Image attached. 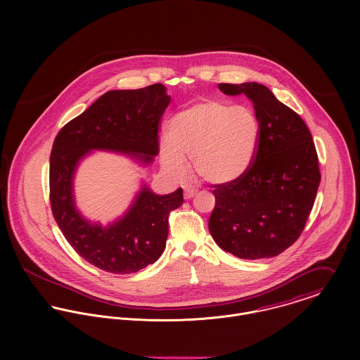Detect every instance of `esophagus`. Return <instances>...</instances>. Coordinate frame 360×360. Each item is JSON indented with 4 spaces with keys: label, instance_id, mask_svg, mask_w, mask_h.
<instances>
[{
    "label": "esophagus",
    "instance_id": "obj_1",
    "mask_svg": "<svg viewBox=\"0 0 360 360\" xmlns=\"http://www.w3.org/2000/svg\"><path fill=\"white\" fill-rule=\"evenodd\" d=\"M197 194V190L193 186H184V198L186 200H191L194 195Z\"/></svg>",
    "mask_w": 360,
    "mask_h": 360
}]
</instances>
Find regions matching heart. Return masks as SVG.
Listing matches in <instances>:
<instances>
[{
  "label": "heart",
  "mask_w": 360,
  "mask_h": 360,
  "mask_svg": "<svg viewBox=\"0 0 360 360\" xmlns=\"http://www.w3.org/2000/svg\"><path fill=\"white\" fill-rule=\"evenodd\" d=\"M260 126L255 113L244 106L204 100L177 112L169 122V137L159 139L162 166L173 176L187 170L212 184L241 179L257 156Z\"/></svg>",
  "instance_id": "b5f03b06"
}]
</instances>
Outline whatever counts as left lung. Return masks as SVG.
Returning <instances> with one entry per match:
<instances>
[{"mask_svg":"<svg viewBox=\"0 0 360 360\" xmlns=\"http://www.w3.org/2000/svg\"><path fill=\"white\" fill-rule=\"evenodd\" d=\"M227 96H247L260 126L257 156L237 181L213 186L209 231L241 259L277 257L305 229L320 184L319 158L308 126L263 84H219Z\"/></svg>","mask_w":360,"mask_h":360,"instance_id":"left-lung-1","label":"left lung"}]
</instances>
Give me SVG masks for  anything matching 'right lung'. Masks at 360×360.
Segmentation results:
<instances>
[{"mask_svg": "<svg viewBox=\"0 0 360 360\" xmlns=\"http://www.w3.org/2000/svg\"><path fill=\"white\" fill-rule=\"evenodd\" d=\"M169 103L160 83L139 90H112L66 123L55 137L50 156L53 219L73 250L105 271L136 273L159 259L166 247L169 213L183 205V190L158 195L143 186L129 210L103 227L76 209V167L94 150L131 155L151 163L159 154L158 129Z\"/></svg>", "mask_w": 360, "mask_h": 360, "instance_id": "right-lung-1", "label": "right lung"}]
</instances>
